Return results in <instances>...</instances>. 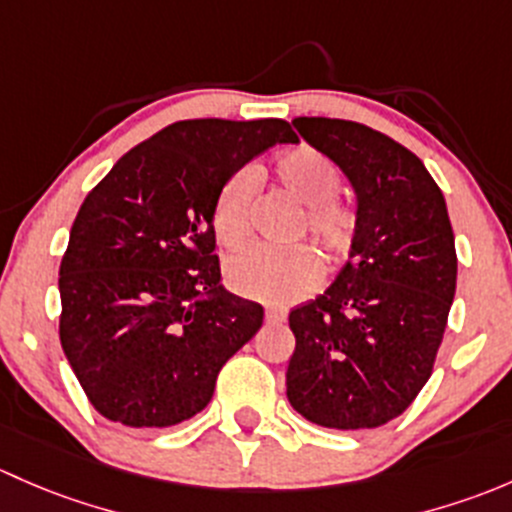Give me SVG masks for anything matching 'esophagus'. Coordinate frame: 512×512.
Returning <instances> with one entry per match:
<instances>
[{"label":"esophagus","instance_id":"esophagus-1","mask_svg":"<svg viewBox=\"0 0 512 512\" xmlns=\"http://www.w3.org/2000/svg\"><path fill=\"white\" fill-rule=\"evenodd\" d=\"M286 318H288V308H283V305H266L268 323H283Z\"/></svg>","mask_w":512,"mask_h":512}]
</instances>
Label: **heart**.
I'll use <instances>...</instances> for the list:
<instances>
[{
    "label": "heart",
    "instance_id": "obj_1",
    "mask_svg": "<svg viewBox=\"0 0 512 512\" xmlns=\"http://www.w3.org/2000/svg\"><path fill=\"white\" fill-rule=\"evenodd\" d=\"M273 175L288 194L305 204L300 231L313 239L325 261H345L360 236V214L335 194L340 187L335 162L313 145H298L278 157ZM256 187L254 167H241L221 184L214 199L212 226L226 249H239L254 234ZM318 278V256L308 246H254L226 263V283L231 291L256 300L300 298L318 286Z\"/></svg>",
    "mask_w": 512,
    "mask_h": 512
}]
</instances>
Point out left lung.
Wrapping results in <instances>:
<instances>
[{
	"instance_id": "8db88e82",
	"label": "left lung",
	"mask_w": 512,
	"mask_h": 512,
	"mask_svg": "<svg viewBox=\"0 0 512 512\" xmlns=\"http://www.w3.org/2000/svg\"><path fill=\"white\" fill-rule=\"evenodd\" d=\"M350 177L360 236L335 283L291 310L293 409L328 429H374L407 412L434 372L456 293L444 194L424 162L379 130L295 118Z\"/></svg>"
}]
</instances>
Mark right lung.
Returning <instances> with one entry per match:
<instances>
[{
	"label": "right lung",
	"mask_w": 512,
	"mask_h": 512,
	"mask_svg": "<svg viewBox=\"0 0 512 512\" xmlns=\"http://www.w3.org/2000/svg\"><path fill=\"white\" fill-rule=\"evenodd\" d=\"M276 142L281 118L179 120L88 192L61 258L59 337L93 409L162 429L192 419L258 333L263 308L219 286L212 209L226 177Z\"/></svg>",
	"instance_id": "1"
}]
</instances>
